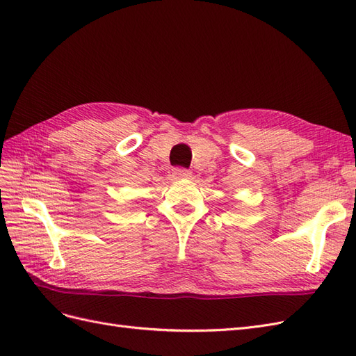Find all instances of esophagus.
I'll return each instance as SVG.
<instances>
[{
	"instance_id": "obj_1",
	"label": "esophagus",
	"mask_w": 356,
	"mask_h": 356,
	"mask_svg": "<svg viewBox=\"0 0 356 356\" xmlns=\"http://www.w3.org/2000/svg\"><path fill=\"white\" fill-rule=\"evenodd\" d=\"M172 175H174V178H177V179H186V178L191 177V172L187 169H182V168H175L174 170H172Z\"/></svg>"
}]
</instances>
